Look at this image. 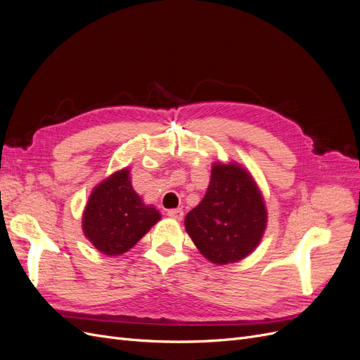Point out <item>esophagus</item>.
I'll list each match as a JSON object with an SVG mask.
<instances>
[{
	"instance_id": "obj_1",
	"label": "esophagus",
	"mask_w": 360,
	"mask_h": 360,
	"mask_svg": "<svg viewBox=\"0 0 360 360\" xmlns=\"http://www.w3.org/2000/svg\"><path fill=\"white\" fill-rule=\"evenodd\" d=\"M168 216L169 217H172V219H181L183 217V210L181 209H171V210H168Z\"/></svg>"
}]
</instances>
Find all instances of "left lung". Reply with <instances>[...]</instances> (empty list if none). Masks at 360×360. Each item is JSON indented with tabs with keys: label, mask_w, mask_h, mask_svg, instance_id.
Listing matches in <instances>:
<instances>
[{
	"label": "left lung",
	"mask_w": 360,
	"mask_h": 360,
	"mask_svg": "<svg viewBox=\"0 0 360 360\" xmlns=\"http://www.w3.org/2000/svg\"><path fill=\"white\" fill-rule=\"evenodd\" d=\"M200 252L214 264L249 255L266 228V207L255 181L234 163H214L201 202L184 219Z\"/></svg>",
	"instance_id": "1"
}]
</instances>
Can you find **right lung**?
I'll list each match as a JSON object with an SVG mask.
<instances>
[{
  "instance_id": "obj_1",
  "label": "right lung",
  "mask_w": 360,
  "mask_h": 360,
  "mask_svg": "<svg viewBox=\"0 0 360 360\" xmlns=\"http://www.w3.org/2000/svg\"><path fill=\"white\" fill-rule=\"evenodd\" d=\"M159 212L144 205L129 180V171H118L97 186L85 207L82 225L89 240L106 255H120L134 248Z\"/></svg>"
}]
</instances>
